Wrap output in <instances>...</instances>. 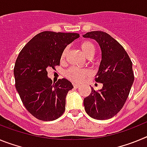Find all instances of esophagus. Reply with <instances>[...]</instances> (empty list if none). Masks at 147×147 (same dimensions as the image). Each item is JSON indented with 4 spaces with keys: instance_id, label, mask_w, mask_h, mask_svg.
Masks as SVG:
<instances>
[{
    "instance_id": "34e87169",
    "label": "esophagus",
    "mask_w": 147,
    "mask_h": 147,
    "mask_svg": "<svg viewBox=\"0 0 147 147\" xmlns=\"http://www.w3.org/2000/svg\"><path fill=\"white\" fill-rule=\"evenodd\" d=\"M73 85H74V87L75 88H78L80 87V85H79V84H76V83H74Z\"/></svg>"
}]
</instances>
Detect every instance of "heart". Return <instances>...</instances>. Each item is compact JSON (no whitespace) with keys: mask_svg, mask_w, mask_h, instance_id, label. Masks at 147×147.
<instances>
[{"mask_svg":"<svg viewBox=\"0 0 147 147\" xmlns=\"http://www.w3.org/2000/svg\"><path fill=\"white\" fill-rule=\"evenodd\" d=\"M80 49L83 51V53L85 54L88 57H92L96 52V47L94 44L90 41L85 40L80 43ZM67 53V48H65L62 51L61 54L60 59L62 61H64L65 59L66 55ZM90 75V72L88 69L85 68H80L76 67H71L69 69L66 71L65 76L68 80H71L75 82H80L82 80H84L86 77Z\"/></svg>","mask_w":147,"mask_h":147,"instance_id":"1","label":"heart"}]
</instances>
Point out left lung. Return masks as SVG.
Instances as JSON below:
<instances>
[{"instance_id": "1", "label": "left lung", "mask_w": 147, "mask_h": 147, "mask_svg": "<svg viewBox=\"0 0 147 147\" xmlns=\"http://www.w3.org/2000/svg\"><path fill=\"white\" fill-rule=\"evenodd\" d=\"M83 37L95 40L101 48L102 61L95 80L103 84L98 91L91 88L84 98L85 110L94 119H111L123 107L134 82L132 61L123 46L106 32L94 31Z\"/></svg>"}]
</instances>
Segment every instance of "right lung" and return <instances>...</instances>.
Wrapping results in <instances>:
<instances>
[{
  "label": "right lung",
  "mask_w": 147,
  "mask_h": 147,
  "mask_svg": "<svg viewBox=\"0 0 147 147\" xmlns=\"http://www.w3.org/2000/svg\"><path fill=\"white\" fill-rule=\"evenodd\" d=\"M79 37L77 33L40 32L18 55L14 67L15 88L26 110L36 119L54 121L64 113L72 83L66 79L53 83L47 69L59 65L62 51Z\"/></svg>",
  "instance_id": "1"
}]
</instances>
